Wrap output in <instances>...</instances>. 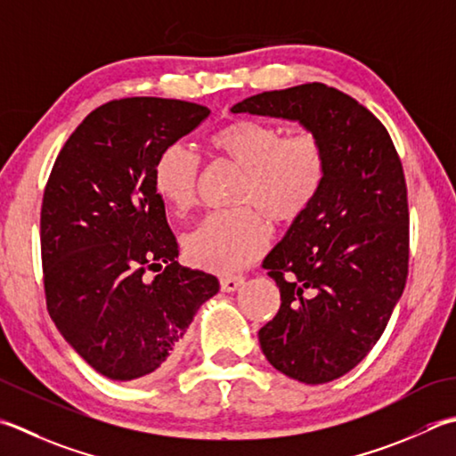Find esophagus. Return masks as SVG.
I'll list each match as a JSON object with an SVG mask.
<instances>
[{
	"instance_id": "obj_1",
	"label": "esophagus",
	"mask_w": 456,
	"mask_h": 456,
	"mask_svg": "<svg viewBox=\"0 0 456 456\" xmlns=\"http://www.w3.org/2000/svg\"><path fill=\"white\" fill-rule=\"evenodd\" d=\"M243 282H245L243 276H223L219 281L223 292H235Z\"/></svg>"
}]
</instances>
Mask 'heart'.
Returning a JSON list of instances; mask_svg holds the SVG:
<instances>
[{
  "label": "heart",
  "instance_id": "obj_1",
  "mask_svg": "<svg viewBox=\"0 0 456 456\" xmlns=\"http://www.w3.org/2000/svg\"><path fill=\"white\" fill-rule=\"evenodd\" d=\"M209 144L243 169L235 203L243 208L213 211L183 239L193 265L208 271L233 273L261 255L271 239L263 213L274 223H292L320 191L326 158L310 132L290 134L256 120H233L211 134ZM200 159L182 142L166 146L154 164V190L169 209L193 208ZM254 208H251L250 205Z\"/></svg>",
  "mask_w": 456,
  "mask_h": 456
}]
</instances>
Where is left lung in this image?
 Here are the masks:
<instances>
[{"instance_id":"1","label":"left lung","mask_w":456,"mask_h":456,"mask_svg":"<svg viewBox=\"0 0 456 456\" xmlns=\"http://www.w3.org/2000/svg\"><path fill=\"white\" fill-rule=\"evenodd\" d=\"M231 112L298 122L322 144L318 195L263 261L281 308L258 342L292 379L342 378L376 346L407 281V187L394 142L365 106L322 83L248 96Z\"/></svg>"}]
</instances>
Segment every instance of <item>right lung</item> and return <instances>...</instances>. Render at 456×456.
Segmentation results:
<instances>
[{"label": "right lung", "mask_w": 456, "mask_h": 456, "mask_svg": "<svg viewBox=\"0 0 456 456\" xmlns=\"http://www.w3.org/2000/svg\"><path fill=\"white\" fill-rule=\"evenodd\" d=\"M209 112L174 98L112 101L78 124L53 166L41 208L47 310L69 346L109 379L166 371L219 290L216 276L175 261L180 248L154 190L159 151Z\"/></svg>", "instance_id": "1"}]
</instances>
